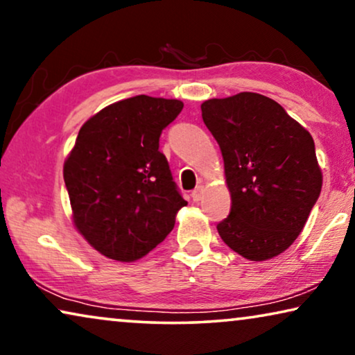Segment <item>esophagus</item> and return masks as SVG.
<instances>
[{
    "label": "esophagus",
    "mask_w": 355,
    "mask_h": 355,
    "mask_svg": "<svg viewBox=\"0 0 355 355\" xmlns=\"http://www.w3.org/2000/svg\"><path fill=\"white\" fill-rule=\"evenodd\" d=\"M202 194H204V187H196L193 189V193H191V198H193V201L194 202H199L202 199Z\"/></svg>",
    "instance_id": "1"
}]
</instances>
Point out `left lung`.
I'll use <instances>...</instances> for the list:
<instances>
[{
  "mask_svg": "<svg viewBox=\"0 0 355 355\" xmlns=\"http://www.w3.org/2000/svg\"><path fill=\"white\" fill-rule=\"evenodd\" d=\"M220 146L232 209L217 223L223 243L249 261H267L294 243L322 189L311 133L273 99L239 93L201 104Z\"/></svg>",
  "mask_w": 355,
  "mask_h": 355,
  "instance_id": "obj_1",
  "label": "left lung"
}]
</instances>
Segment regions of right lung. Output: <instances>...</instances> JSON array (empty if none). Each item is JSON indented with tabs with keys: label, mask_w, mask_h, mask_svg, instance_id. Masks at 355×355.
Returning <instances> with one entry per match:
<instances>
[{
	"label": "right lung",
	"mask_w": 355,
	"mask_h": 355,
	"mask_svg": "<svg viewBox=\"0 0 355 355\" xmlns=\"http://www.w3.org/2000/svg\"><path fill=\"white\" fill-rule=\"evenodd\" d=\"M183 103L146 94L104 107L80 128L64 164L73 223L92 246L132 262L162 243L187 206L159 151Z\"/></svg>",
	"instance_id": "obj_1"
}]
</instances>
